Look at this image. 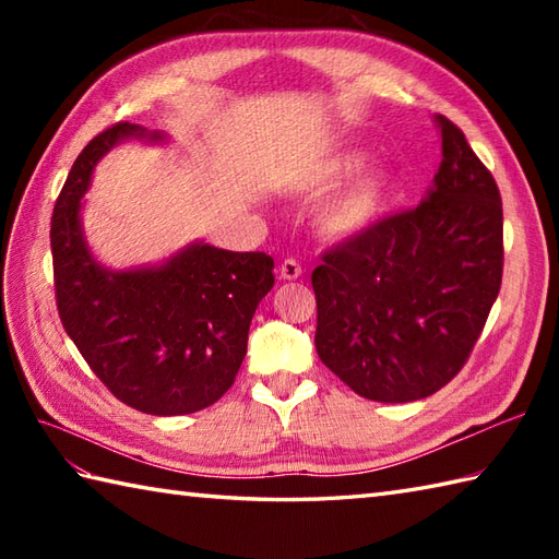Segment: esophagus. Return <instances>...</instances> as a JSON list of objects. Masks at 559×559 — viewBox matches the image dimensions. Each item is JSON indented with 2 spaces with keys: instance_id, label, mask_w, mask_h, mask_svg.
Masks as SVG:
<instances>
[{
  "instance_id": "1",
  "label": "esophagus",
  "mask_w": 559,
  "mask_h": 559,
  "mask_svg": "<svg viewBox=\"0 0 559 559\" xmlns=\"http://www.w3.org/2000/svg\"><path fill=\"white\" fill-rule=\"evenodd\" d=\"M278 276H281L283 281L300 278V276H302V266H300L295 259H286V261H283V264L278 266Z\"/></svg>"
}]
</instances>
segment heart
<instances>
[{"label": "heart", "instance_id": "obj_1", "mask_svg": "<svg viewBox=\"0 0 559 559\" xmlns=\"http://www.w3.org/2000/svg\"><path fill=\"white\" fill-rule=\"evenodd\" d=\"M365 158V153L355 148L334 153L312 173L310 189L322 194L338 187L362 168ZM391 194H394V175L384 165H372V168L359 173L348 186L341 187L326 201L322 211H319V225L331 237L360 235L382 218Z\"/></svg>", "mask_w": 559, "mask_h": 559}]
</instances>
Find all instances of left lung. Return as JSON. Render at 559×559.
I'll use <instances>...</instances> for the list:
<instances>
[{"label": "left lung", "instance_id": "1", "mask_svg": "<svg viewBox=\"0 0 559 559\" xmlns=\"http://www.w3.org/2000/svg\"><path fill=\"white\" fill-rule=\"evenodd\" d=\"M420 206L341 242L312 271L314 346L355 394L408 403L459 374L502 283V199L461 129Z\"/></svg>", "mask_w": 559, "mask_h": 559}]
</instances>
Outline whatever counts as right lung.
<instances>
[{
	"instance_id": "1",
	"label": "right lung",
	"mask_w": 559,
	"mask_h": 559,
	"mask_svg": "<svg viewBox=\"0 0 559 559\" xmlns=\"http://www.w3.org/2000/svg\"><path fill=\"white\" fill-rule=\"evenodd\" d=\"M168 134L120 122L79 153L52 213L57 310L100 382L148 415H185L216 403L235 382L249 324L273 288V259L192 242L160 264L117 271L93 257L81 225L83 194L105 153L122 141Z\"/></svg>"
}]
</instances>
